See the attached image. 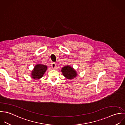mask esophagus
Instances as JSON below:
<instances>
[{"label":"esophagus","mask_w":125,"mask_h":125,"mask_svg":"<svg viewBox=\"0 0 125 125\" xmlns=\"http://www.w3.org/2000/svg\"><path fill=\"white\" fill-rule=\"evenodd\" d=\"M51 66H52V68L53 69H55V68H56V64L55 63H52L51 65Z\"/></svg>","instance_id":"1"}]
</instances>
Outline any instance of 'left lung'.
Masks as SVG:
<instances>
[{
	"instance_id": "left-lung-1",
	"label": "left lung",
	"mask_w": 125,
	"mask_h": 125,
	"mask_svg": "<svg viewBox=\"0 0 125 125\" xmlns=\"http://www.w3.org/2000/svg\"><path fill=\"white\" fill-rule=\"evenodd\" d=\"M61 72L63 76L67 79L72 80L77 76V73L75 69L70 65H67L61 69Z\"/></svg>"
}]
</instances>
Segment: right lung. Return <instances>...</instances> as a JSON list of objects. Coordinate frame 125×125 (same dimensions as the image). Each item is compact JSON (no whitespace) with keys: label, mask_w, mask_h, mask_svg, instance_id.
Instances as JSON below:
<instances>
[{"label":"right lung","mask_w":125,"mask_h":125,"mask_svg":"<svg viewBox=\"0 0 125 125\" xmlns=\"http://www.w3.org/2000/svg\"><path fill=\"white\" fill-rule=\"evenodd\" d=\"M47 66L42 64H36L31 72V77L35 80H39L42 78L47 70Z\"/></svg>","instance_id":"add662e5"}]
</instances>
